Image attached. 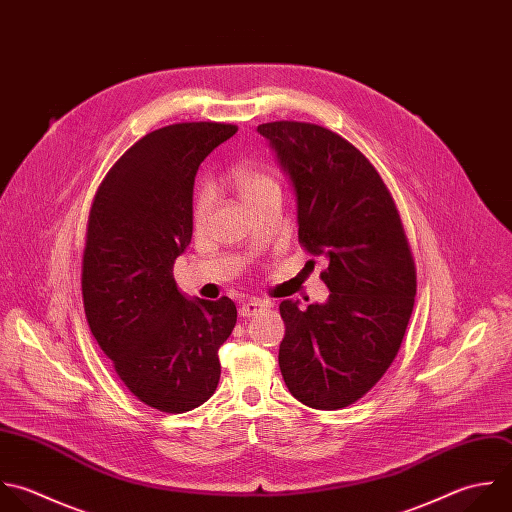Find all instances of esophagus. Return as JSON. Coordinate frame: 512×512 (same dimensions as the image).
<instances>
[{"label":"esophagus","mask_w":512,"mask_h":512,"mask_svg":"<svg viewBox=\"0 0 512 512\" xmlns=\"http://www.w3.org/2000/svg\"><path fill=\"white\" fill-rule=\"evenodd\" d=\"M263 309H265V303H263V301L251 299V301H245V303L239 307V315H241V317H255V315L261 313Z\"/></svg>","instance_id":"obj_1"}]
</instances>
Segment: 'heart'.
I'll list each match as a JSON object with an SVG mask.
<instances>
[{"mask_svg": "<svg viewBox=\"0 0 512 512\" xmlns=\"http://www.w3.org/2000/svg\"><path fill=\"white\" fill-rule=\"evenodd\" d=\"M231 181L247 205L255 203L257 199H261L269 193H281V187H279V181L275 179V175L269 173L267 169L251 165V163H243V165L235 167L231 173ZM211 203H213V199L207 189L197 193L195 205H193V223L197 229H203L207 225L209 215H211Z\"/></svg>", "mask_w": 512, "mask_h": 512, "instance_id": "b5f03b06", "label": "heart"}]
</instances>
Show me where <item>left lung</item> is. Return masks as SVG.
<instances>
[{
    "mask_svg": "<svg viewBox=\"0 0 512 512\" xmlns=\"http://www.w3.org/2000/svg\"><path fill=\"white\" fill-rule=\"evenodd\" d=\"M287 175L299 243L327 261L329 299L279 305V367L291 395L335 411L359 401L387 373L403 343L417 277L401 217L367 157L341 135L299 121L257 127Z\"/></svg>",
    "mask_w": 512,
    "mask_h": 512,
    "instance_id": "8db88e82",
    "label": "left lung"
}]
</instances>
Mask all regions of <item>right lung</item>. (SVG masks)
I'll return each mask as SVG.
<instances>
[{"mask_svg":"<svg viewBox=\"0 0 512 512\" xmlns=\"http://www.w3.org/2000/svg\"><path fill=\"white\" fill-rule=\"evenodd\" d=\"M235 131L199 121L147 133L91 205L81 275L89 329L123 385L163 413L191 411L215 393L219 347L237 323L229 297L191 299L173 279L193 235L197 169Z\"/></svg>","mask_w":512,"mask_h":512,"instance_id":"1","label":"right lung"}]
</instances>
